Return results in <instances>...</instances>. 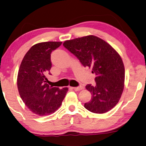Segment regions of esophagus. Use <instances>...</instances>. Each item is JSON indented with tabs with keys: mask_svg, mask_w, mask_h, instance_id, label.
<instances>
[{
	"mask_svg": "<svg viewBox=\"0 0 146 146\" xmlns=\"http://www.w3.org/2000/svg\"><path fill=\"white\" fill-rule=\"evenodd\" d=\"M83 86H82V85H81V86L79 87H72V89H73V90L76 91H80L81 90V89H83Z\"/></svg>",
	"mask_w": 146,
	"mask_h": 146,
	"instance_id": "esophagus-1",
	"label": "esophagus"
}]
</instances>
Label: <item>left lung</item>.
Returning a JSON list of instances; mask_svg holds the SVG:
<instances>
[{"label": "left lung", "instance_id": "obj_1", "mask_svg": "<svg viewBox=\"0 0 146 146\" xmlns=\"http://www.w3.org/2000/svg\"><path fill=\"white\" fill-rule=\"evenodd\" d=\"M63 46L96 74V86L85 87L91 93V100L85 103V108L95 113H104L113 108L121 98L125 81V68L119 53L94 35L65 40Z\"/></svg>", "mask_w": 146, "mask_h": 146}]
</instances>
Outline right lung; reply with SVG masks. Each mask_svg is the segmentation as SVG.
<instances>
[{
	"label": "right lung",
	"mask_w": 146,
	"mask_h": 146,
	"mask_svg": "<svg viewBox=\"0 0 146 146\" xmlns=\"http://www.w3.org/2000/svg\"><path fill=\"white\" fill-rule=\"evenodd\" d=\"M62 42H43L34 44L25 54L17 76V87L21 99L30 111L43 116L53 113L61 106L68 91L46 83L52 63L50 53Z\"/></svg>",
	"instance_id": "obj_1"
}]
</instances>
